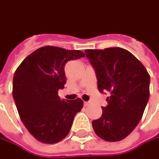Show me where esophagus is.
Listing matches in <instances>:
<instances>
[{
    "label": "esophagus",
    "instance_id": "esophagus-1",
    "mask_svg": "<svg viewBox=\"0 0 159 159\" xmlns=\"http://www.w3.org/2000/svg\"><path fill=\"white\" fill-rule=\"evenodd\" d=\"M84 105H85V107H88V106L90 105V102H89V101H85V102H84Z\"/></svg>",
    "mask_w": 159,
    "mask_h": 159
}]
</instances>
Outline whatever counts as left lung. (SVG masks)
<instances>
[{
	"label": "left lung",
	"mask_w": 159,
	"mask_h": 159,
	"mask_svg": "<svg viewBox=\"0 0 159 159\" xmlns=\"http://www.w3.org/2000/svg\"><path fill=\"white\" fill-rule=\"evenodd\" d=\"M86 58L93 66L98 89L109 92L102 116L93 121L100 139L108 142L124 139L136 128L150 97V75L132 53L121 48L87 49Z\"/></svg>",
	"instance_id": "1"
}]
</instances>
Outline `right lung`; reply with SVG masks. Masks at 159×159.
Segmentation results:
<instances>
[{
    "label": "right lung",
    "mask_w": 159,
    "mask_h": 159,
    "mask_svg": "<svg viewBox=\"0 0 159 159\" xmlns=\"http://www.w3.org/2000/svg\"><path fill=\"white\" fill-rule=\"evenodd\" d=\"M85 57L80 50L46 46L20 63L13 79V98L25 127L38 141L55 144L70 132L83 100H61L58 91L66 80V63Z\"/></svg>",
    "instance_id": "1"
}]
</instances>
